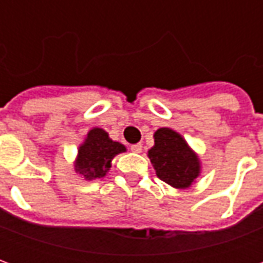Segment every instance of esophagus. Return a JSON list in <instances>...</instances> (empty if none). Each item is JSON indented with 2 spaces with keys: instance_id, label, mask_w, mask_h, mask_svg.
I'll return each mask as SVG.
<instances>
[{
  "instance_id": "1",
  "label": "esophagus",
  "mask_w": 263,
  "mask_h": 263,
  "mask_svg": "<svg viewBox=\"0 0 263 263\" xmlns=\"http://www.w3.org/2000/svg\"><path fill=\"white\" fill-rule=\"evenodd\" d=\"M132 152H135V154H139V152H142V145L141 143H135V145H132L131 146Z\"/></svg>"
}]
</instances>
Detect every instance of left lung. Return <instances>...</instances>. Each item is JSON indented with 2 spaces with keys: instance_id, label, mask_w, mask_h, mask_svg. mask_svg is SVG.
I'll return each instance as SVG.
<instances>
[{
  "instance_id": "8db88e82",
  "label": "left lung",
  "mask_w": 263,
  "mask_h": 263,
  "mask_svg": "<svg viewBox=\"0 0 263 263\" xmlns=\"http://www.w3.org/2000/svg\"><path fill=\"white\" fill-rule=\"evenodd\" d=\"M154 139L148 158L156 176L175 189H189L196 183L201 173V162L186 139L172 128H159Z\"/></svg>"
}]
</instances>
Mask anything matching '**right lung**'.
<instances>
[{"label":"right lung","mask_w":263,"mask_h":263,"mask_svg":"<svg viewBox=\"0 0 263 263\" xmlns=\"http://www.w3.org/2000/svg\"><path fill=\"white\" fill-rule=\"evenodd\" d=\"M125 151L122 143L108 137V132L101 128H92L87 132L86 139L77 149L74 172L84 177V180L104 177L108 173L112 159Z\"/></svg>","instance_id":"add662e5"}]
</instances>
